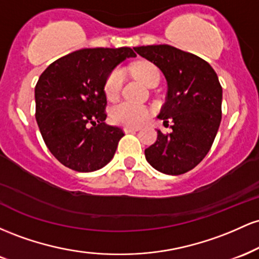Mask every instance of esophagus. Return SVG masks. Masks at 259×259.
<instances>
[{"mask_svg": "<svg viewBox=\"0 0 259 259\" xmlns=\"http://www.w3.org/2000/svg\"><path fill=\"white\" fill-rule=\"evenodd\" d=\"M124 133H135V132H139L140 130V127H129V126H126V127H124Z\"/></svg>", "mask_w": 259, "mask_h": 259, "instance_id": "obj_1", "label": "esophagus"}]
</instances>
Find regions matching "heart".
<instances>
[{
	"label": "heart",
	"instance_id": "heart-1",
	"mask_svg": "<svg viewBox=\"0 0 259 259\" xmlns=\"http://www.w3.org/2000/svg\"><path fill=\"white\" fill-rule=\"evenodd\" d=\"M132 73L142 84L150 86V88L158 84L160 79L158 68L147 61H141L134 64L132 67ZM123 81L124 75L119 68H114L109 72L105 79V84H103V91H105L107 99L115 100L119 96ZM148 117H150V111L147 107L138 105V103L120 102L111 109L112 120L115 124L124 126H140L148 119Z\"/></svg>",
	"mask_w": 259,
	"mask_h": 259
}]
</instances>
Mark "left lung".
<instances>
[{"label":"left lung","mask_w":259,"mask_h":259,"mask_svg":"<svg viewBox=\"0 0 259 259\" xmlns=\"http://www.w3.org/2000/svg\"><path fill=\"white\" fill-rule=\"evenodd\" d=\"M134 50L164 74L168 94L158 118L165 125L173 121L171 133L157 130L156 142L145 150L147 162L160 173H187L209 152L221 125L223 90L217 73L204 59L169 45Z\"/></svg>","instance_id":"left-lung-1"}]
</instances>
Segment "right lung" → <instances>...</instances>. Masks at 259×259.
I'll return each mask as SVG.
<instances>
[{"label":"right lung","mask_w":259,"mask_h":259,"mask_svg":"<svg viewBox=\"0 0 259 259\" xmlns=\"http://www.w3.org/2000/svg\"><path fill=\"white\" fill-rule=\"evenodd\" d=\"M136 57L130 47L82 49L58 58L35 86L38 129L53 156L75 171L105 167L124 132L107 125L103 84L113 68Z\"/></svg>","instance_id":"add662e5"}]
</instances>
